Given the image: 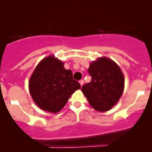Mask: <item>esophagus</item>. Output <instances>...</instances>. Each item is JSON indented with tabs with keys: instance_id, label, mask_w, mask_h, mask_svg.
I'll return each instance as SVG.
<instances>
[{
	"instance_id": "1",
	"label": "esophagus",
	"mask_w": 152,
	"mask_h": 152,
	"mask_svg": "<svg viewBox=\"0 0 152 152\" xmlns=\"http://www.w3.org/2000/svg\"><path fill=\"white\" fill-rule=\"evenodd\" d=\"M79 83H80V84H81V86H82V85L83 84V83H84V81H83V80H80L79 81Z\"/></svg>"
}]
</instances>
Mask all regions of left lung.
Returning <instances> with one entry per match:
<instances>
[{
    "label": "left lung",
    "mask_w": 152,
    "mask_h": 152,
    "mask_svg": "<svg viewBox=\"0 0 152 152\" xmlns=\"http://www.w3.org/2000/svg\"><path fill=\"white\" fill-rule=\"evenodd\" d=\"M88 73L91 81L82 86V92L94 109L109 111L123 94L124 78L121 69L113 61L103 57L90 64Z\"/></svg>",
    "instance_id": "obj_1"
}]
</instances>
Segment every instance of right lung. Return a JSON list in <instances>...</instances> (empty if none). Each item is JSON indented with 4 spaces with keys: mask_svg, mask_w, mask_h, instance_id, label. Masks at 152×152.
I'll use <instances>...</instances> for the list:
<instances>
[{
    "mask_svg": "<svg viewBox=\"0 0 152 152\" xmlns=\"http://www.w3.org/2000/svg\"><path fill=\"white\" fill-rule=\"evenodd\" d=\"M81 85L73 78L71 70L53 56L43 59L36 66L29 81V91L36 105L51 113L61 110Z\"/></svg>",
    "mask_w": 152,
    "mask_h": 152,
    "instance_id": "add662e5",
    "label": "right lung"
}]
</instances>
